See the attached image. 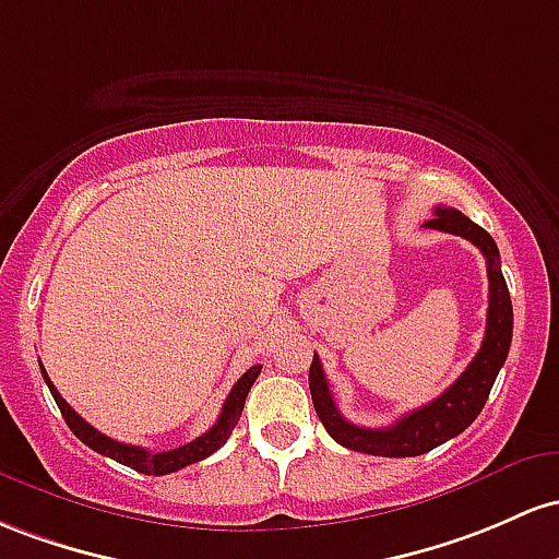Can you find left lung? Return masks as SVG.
<instances>
[{
  "mask_svg": "<svg viewBox=\"0 0 559 559\" xmlns=\"http://www.w3.org/2000/svg\"><path fill=\"white\" fill-rule=\"evenodd\" d=\"M428 229L449 231V235H460L480 248L486 255L488 269V317H486V337L475 359L454 385L430 404L419 406V409L409 412L391 428H361V425L348 423L335 406V399L330 393V382L324 378V369L319 356L313 354L311 369H309V388L313 409H317L319 419L328 428V432L335 438L341 447L350 451H364V454L374 456H419L425 451L441 447L449 438L460 436L462 430L473 425V419L480 415L483 404H486L488 393H491L493 380H497L501 364L507 361L512 343V300L510 290H507L504 274H501V259L499 248L493 237L486 229L469 222L465 213L456 209H447L438 205L436 216L425 222Z\"/></svg>",
  "mask_w": 559,
  "mask_h": 559,
  "instance_id": "1",
  "label": "left lung"
}]
</instances>
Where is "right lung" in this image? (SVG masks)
Here are the masks:
<instances>
[{
	"instance_id": "obj_1",
	"label": "right lung",
	"mask_w": 559,
	"mask_h": 559,
	"mask_svg": "<svg viewBox=\"0 0 559 559\" xmlns=\"http://www.w3.org/2000/svg\"><path fill=\"white\" fill-rule=\"evenodd\" d=\"M41 374H44V382L49 385V393H52L55 404H58L62 419H66L68 428L73 430V436H76L81 443H86V447L97 451V454H105V456H110V460L121 462V465L136 469V473L168 475V473H177V469L187 467V465H195V462L205 460V456H211L213 451H218L224 443H227L231 430H235L237 419H240V415H242V406H246L250 385H253L255 378L261 374V364L250 367L248 372L235 382V388L229 391L227 401H224L222 415H218L216 425H213L211 430H205L203 436L195 438V441L185 443V447L171 449V451H147L142 447H131V443L112 441V438L103 436V432L94 430L84 417H79L76 412L71 409V404L60 396L58 388H55L52 380L47 378L44 367H41Z\"/></svg>"
}]
</instances>
